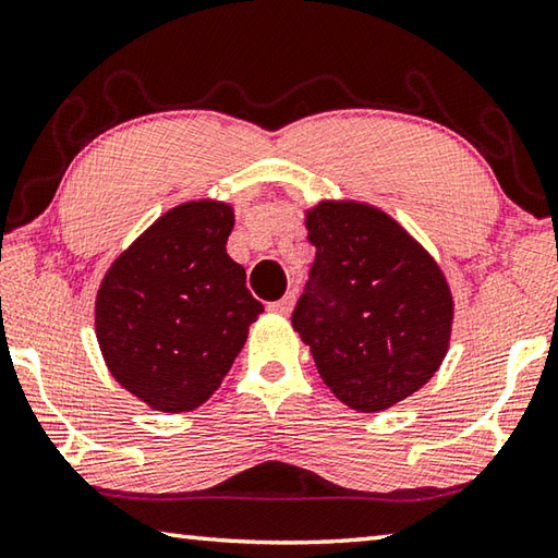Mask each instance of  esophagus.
<instances>
[{
  "label": "esophagus",
  "instance_id": "1",
  "mask_svg": "<svg viewBox=\"0 0 558 558\" xmlns=\"http://www.w3.org/2000/svg\"><path fill=\"white\" fill-rule=\"evenodd\" d=\"M292 307H295V292H288L286 298H280L276 302H270L268 310L276 312V314H290Z\"/></svg>",
  "mask_w": 558,
  "mask_h": 558
}]
</instances>
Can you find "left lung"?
I'll return each instance as SVG.
<instances>
[{"label": "left lung", "mask_w": 558, "mask_h": 558, "mask_svg": "<svg viewBox=\"0 0 558 558\" xmlns=\"http://www.w3.org/2000/svg\"><path fill=\"white\" fill-rule=\"evenodd\" d=\"M305 225L317 256L292 327L343 404L388 410L417 392L447 356V278L398 221L371 205L319 202Z\"/></svg>", "instance_id": "left-lung-1"}]
</instances>
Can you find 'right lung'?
<instances>
[{
  "label": "right lung",
  "instance_id": "obj_1",
  "mask_svg": "<svg viewBox=\"0 0 558 558\" xmlns=\"http://www.w3.org/2000/svg\"><path fill=\"white\" fill-rule=\"evenodd\" d=\"M234 209L197 199L154 221L111 263L95 302L97 341L121 388L158 412L211 398L263 312L229 258Z\"/></svg>",
  "mask_w": 558,
  "mask_h": 558
}]
</instances>
